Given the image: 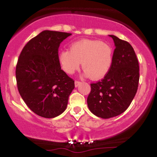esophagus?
<instances>
[{
	"label": "esophagus",
	"instance_id": "esophagus-1",
	"mask_svg": "<svg viewBox=\"0 0 157 157\" xmlns=\"http://www.w3.org/2000/svg\"><path fill=\"white\" fill-rule=\"evenodd\" d=\"M80 83H81V82H80V81H75V87H78V86L80 85Z\"/></svg>",
	"mask_w": 157,
	"mask_h": 157
}]
</instances>
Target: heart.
I'll return each mask as SVG.
<instances>
[{
  "instance_id": "heart-1",
  "label": "heart",
  "mask_w": 157,
  "mask_h": 157,
  "mask_svg": "<svg viewBox=\"0 0 157 157\" xmlns=\"http://www.w3.org/2000/svg\"><path fill=\"white\" fill-rule=\"evenodd\" d=\"M59 61L62 69L68 75L77 71L82 63L85 76L101 80L112 67L113 48L100 40H80L71 45L70 51L61 52Z\"/></svg>"
}]
</instances>
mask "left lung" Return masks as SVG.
<instances>
[{"mask_svg":"<svg viewBox=\"0 0 157 157\" xmlns=\"http://www.w3.org/2000/svg\"><path fill=\"white\" fill-rule=\"evenodd\" d=\"M114 43L111 71L101 81L91 84L88 107L98 117L109 119L128 108L138 89L139 63L131 45L109 35Z\"/></svg>","mask_w":157,"mask_h":157,"instance_id":"left-lung-1","label":"left lung"}]
</instances>
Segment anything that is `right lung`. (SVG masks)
Segmentation results:
<instances>
[{"label":"right lung","instance_id":"right-lung-1","mask_svg":"<svg viewBox=\"0 0 157 157\" xmlns=\"http://www.w3.org/2000/svg\"><path fill=\"white\" fill-rule=\"evenodd\" d=\"M71 34L44 30L23 48L16 66V80L21 97L39 116L54 118L67 107L75 81L61 69L60 43Z\"/></svg>","mask_w":157,"mask_h":157}]
</instances>
